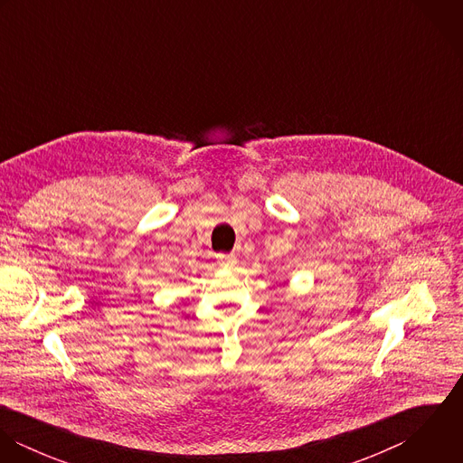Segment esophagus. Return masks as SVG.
Masks as SVG:
<instances>
[{
  "label": "esophagus",
  "mask_w": 463,
  "mask_h": 463,
  "mask_svg": "<svg viewBox=\"0 0 463 463\" xmlns=\"http://www.w3.org/2000/svg\"><path fill=\"white\" fill-rule=\"evenodd\" d=\"M217 259H219L221 265L226 267V269H233L237 265V257L233 253L232 255H217Z\"/></svg>",
  "instance_id": "obj_1"
}]
</instances>
